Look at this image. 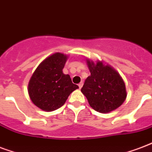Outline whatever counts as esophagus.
Returning a JSON list of instances; mask_svg holds the SVG:
<instances>
[{"label":"esophagus","mask_w":152,"mask_h":152,"mask_svg":"<svg viewBox=\"0 0 152 152\" xmlns=\"http://www.w3.org/2000/svg\"><path fill=\"white\" fill-rule=\"evenodd\" d=\"M78 86L80 88H82V86H83V82H80V83L78 84Z\"/></svg>","instance_id":"34e87169"}]
</instances>
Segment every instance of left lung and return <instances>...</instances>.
Wrapping results in <instances>:
<instances>
[{
  "mask_svg": "<svg viewBox=\"0 0 152 152\" xmlns=\"http://www.w3.org/2000/svg\"><path fill=\"white\" fill-rule=\"evenodd\" d=\"M91 76L84 81L82 93L97 112L107 113L116 109L127 97L125 84L114 68L101 61L87 60Z\"/></svg>",
  "mask_w": 152,
  "mask_h": 152,
  "instance_id": "8db88e82",
  "label": "left lung"
}]
</instances>
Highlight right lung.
<instances>
[{
	"label": "right lung",
	"instance_id": "right-lung-1",
	"mask_svg": "<svg viewBox=\"0 0 152 152\" xmlns=\"http://www.w3.org/2000/svg\"><path fill=\"white\" fill-rule=\"evenodd\" d=\"M68 56L56 53L38 65L28 82V91L32 103L40 109L52 112L63 106L72 92L79 88L69 75L63 73Z\"/></svg>",
	"mask_w": 152,
	"mask_h": 152
}]
</instances>
